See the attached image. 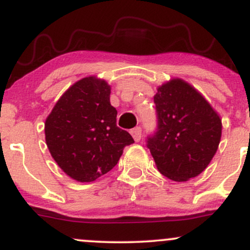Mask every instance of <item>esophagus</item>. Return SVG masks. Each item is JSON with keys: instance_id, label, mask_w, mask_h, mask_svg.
<instances>
[{"instance_id": "obj_1", "label": "esophagus", "mask_w": 250, "mask_h": 250, "mask_svg": "<svg viewBox=\"0 0 250 250\" xmlns=\"http://www.w3.org/2000/svg\"><path fill=\"white\" fill-rule=\"evenodd\" d=\"M130 134H131V136H133V139L135 140V142H139L140 140H141L142 130H141V128H140V127H136V128L131 129Z\"/></svg>"}]
</instances>
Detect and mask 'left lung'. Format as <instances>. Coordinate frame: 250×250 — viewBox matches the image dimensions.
<instances>
[{
    "instance_id": "8db88e82",
    "label": "left lung",
    "mask_w": 250,
    "mask_h": 250,
    "mask_svg": "<svg viewBox=\"0 0 250 250\" xmlns=\"http://www.w3.org/2000/svg\"><path fill=\"white\" fill-rule=\"evenodd\" d=\"M154 102L157 130L148 137L147 147L159 171L177 182L200 175L219 148L220 115L193 85L181 79L160 85Z\"/></svg>"
}]
</instances>
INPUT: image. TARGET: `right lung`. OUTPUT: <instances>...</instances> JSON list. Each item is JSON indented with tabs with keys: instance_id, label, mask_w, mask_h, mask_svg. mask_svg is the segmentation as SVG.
Returning <instances> with one entry per match:
<instances>
[{
	"instance_id": "1",
	"label": "right lung",
	"mask_w": 250,
	"mask_h": 250,
	"mask_svg": "<svg viewBox=\"0 0 250 250\" xmlns=\"http://www.w3.org/2000/svg\"><path fill=\"white\" fill-rule=\"evenodd\" d=\"M117 110L110 104V85L88 76L60 97L44 123L51 156L68 176L93 182L119 162L125 146L134 143L116 125Z\"/></svg>"
}]
</instances>
